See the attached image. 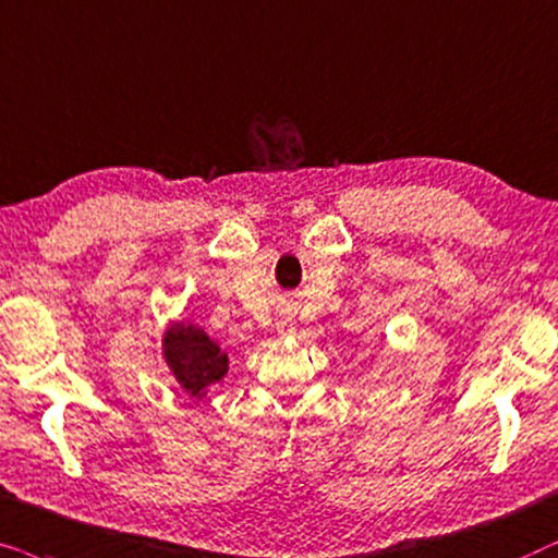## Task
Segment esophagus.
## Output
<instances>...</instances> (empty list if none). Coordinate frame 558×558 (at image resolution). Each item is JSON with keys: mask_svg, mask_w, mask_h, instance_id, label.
I'll use <instances>...</instances> for the list:
<instances>
[{"mask_svg": "<svg viewBox=\"0 0 558 558\" xmlns=\"http://www.w3.org/2000/svg\"><path fill=\"white\" fill-rule=\"evenodd\" d=\"M275 329H278V337H283V339L293 337V333H295V324H293V318H280V322H278V326H275Z\"/></svg>", "mask_w": 558, "mask_h": 558, "instance_id": "1", "label": "esophagus"}]
</instances>
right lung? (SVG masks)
Masks as SVG:
<instances>
[{
	"label": "right lung",
	"instance_id": "obj_1",
	"mask_svg": "<svg viewBox=\"0 0 558 558\" xmlns=\"http://www.w3.org/2000/svg\"><path fill=\"white\" fill-rule=\"evenodd\" d=\"M160 352L168 373L191 400H204L229 373L221 341L191 318H175L162 329Z\"/></svg>",
	"mask_w": 558,
	"mask_h": 558
}]
</instances>
